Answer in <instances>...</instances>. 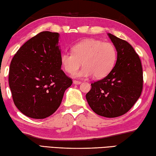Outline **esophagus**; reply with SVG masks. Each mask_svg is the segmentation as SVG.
Returning <instances> with one entry per match:
<instances>
[{
	"mask_svg": "<svg viewBox=\"0 0 156 156\" xmlns=\"http://www.w3.org/2000/svg\"><path fill=\"white\" fill-rule=\"evenodd\" d=\"M73 83L75 84V85H79V84L81 83V81H76V80H74L73 81Z\"/></svg>",
	"mask_w": 156,
	"mask_h": 156,
	"instance_id": "34e87169",
	"label": "esophagus"
}]
</instances>
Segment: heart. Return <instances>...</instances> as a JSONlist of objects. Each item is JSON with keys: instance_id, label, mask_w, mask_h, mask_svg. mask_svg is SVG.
Masks as SVG:
<instances>
[{"instance_id": "obj_1", "label": "heart", "mask_w": 156, "mask_h": 156, "mask_svg": "<svg viewBox=\"0 0 156 156\" xmlns=\"http://www.w3.org/2000/svg\"><path fill=\"white\" fill-rule=\"evenodd\" d=\"M73 52H65L61 55V63L66 72L73 74L75 77L101 79L111 72L115 63L117 51L113 43L102 42L95 39H84L73 46Z\"/></svg>"}]
</instances>
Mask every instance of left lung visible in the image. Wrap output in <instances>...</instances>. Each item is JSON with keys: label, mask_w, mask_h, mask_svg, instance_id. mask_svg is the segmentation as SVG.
<instances>
[{"label": "left lung", "mask_w": 156, "mask_h": 156, "mask_svg": "<svg viewBox=\"0 0 156 156\" xmlns=\"http://www.w3.org/2000/svg\"><path fill=\"white\" fill-rule=\"evenodd\" d=\"M117 51L114 68L106 77L91 83L86 98L99 115L116 117L127 113L141 95L143 73L138 55L126 41L108 33Z\"/></svg>", "instance_id": "1"}]
</instances>
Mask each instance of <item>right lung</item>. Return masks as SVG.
<instances>
[{
	"instance_id": "right-lung-1",
	"label": "right lung",
	"mask_w": 156,
	"mask_h": 156,
	"mask_svg": "<svg viewBox=\"0 0 156 156\" xmlns=\"http://www.w3.org/2000/svg\"><path fill=\"white\" fill-rule=\"evenodd\" d=\"M59 34L45 31L25 42L10 63L9 85L23 114L44 119L57 111L73 81L61 70Z\"/></svg>"
}]
</instances>
